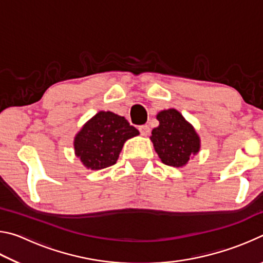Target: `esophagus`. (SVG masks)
Returning a JSON list of instances; mask_svg holds the SVG:
<instances>
[{"label":"esophagus","mask_w":263,"mask_h":263,"mask_svg":"<svg viewBox=\"0 0 263 263\" xmlns=\"http://www.w3.org/2000/svg\"><path fill=\"white\" fill-rule=\"evenodd\" d=\"M139 131L141 133V136H148L149 132H151V128L148 125H141L139 126Z\"/></svg>","instance_id":"34e87169"}]
</instances>
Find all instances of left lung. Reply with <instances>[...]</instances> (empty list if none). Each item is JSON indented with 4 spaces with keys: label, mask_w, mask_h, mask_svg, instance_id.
Returning a JSON list of instances; mask_svg holds the SVG:
<instances>
[{
    "label": "left lung",
    "mask_w": 263,
    "mask_h": 263,
    "mask_svg": "<svg viewBox=\"0 0 263 263\" xmlns=\"http://www.w3.org/2000/svg\"><path fill=\"white\" fill-rule=\"evenodd\" d=\"M159 126L149 137L155 152L167 166L182 168L201 149V138L180 111L167 109L158 112Z\"/></svg>",
    "instance_id": "8db88e82"
}]
</instances>
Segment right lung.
Here are the masks:
<instances>
[{"mask_svg":"<svg viewBox=\"0 0 263 263\" xmlns=\"http://www.w3.org/2000/svg\"><path fill=\"white\" fill-rule=\"evenodd\" d=\"M138 135L122 116L99 111L75 135L74 152L87 169L100 171L115 164L125 141Z\"/></svg>","mask_w":263,"mask_h":263,"instance_id":"add662e5","label":"right lung"}]
</instances>
